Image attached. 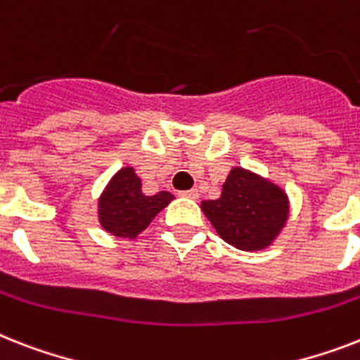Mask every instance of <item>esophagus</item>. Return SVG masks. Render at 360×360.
Wrapping results in <instances>:
<instances>
[{
  "mask_svg": "<svg viewBox=\"0 0 360 360\" xmlns=\"http://www.w3.org/2000/svg\"><path fill=\"white\" fill-rule=\"evenodd\" d=\"M183 195H185V198H190V200H198V198H200V192H198V190H186V192H183Z\"/></svg>",
  "mask_w": 360,
  "mask_h": 360,
  "instance_id": "esophagus-1",
  "label": "esophagus"
}]
</instances>
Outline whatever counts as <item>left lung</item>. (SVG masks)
Instances as JSON below:
<instances>
[{"label": "left lung", "mask_w": 360, "mask_h": 360, "mask_svg": "<svg viewBox=\"0 0 360 360\" xmlns=\"http://www.w3.org/2000/svg\"><path fill=\"white\" fill-rule=\"evenodd\" d=\"M201 210L227 244L242 251H262L286 227L290 200L281 185L253 170L233 166L220 198L203 200Z\"/></svg>", "instance_id": "1"}]
</instances>
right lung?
<instances>
[{
	"instance_id": "1",
	"label": "right lung",
	"mask_w": 360,
	"mask_h": 360,
	"mask_svg": "<svg viewBox=\"0 0 360 360\" xmlns=\"http://www.w3.org/2000/svg\"><path fill=\"white\" fill-rule=\"evenodd\" d=\"M172 200H175L174 194L166 190L146 195L142 192V179L133 166H124L110 177L99 194V226L116 238L134 240L160 210L170 205Z\"/></svg>"
}]
</instances>
